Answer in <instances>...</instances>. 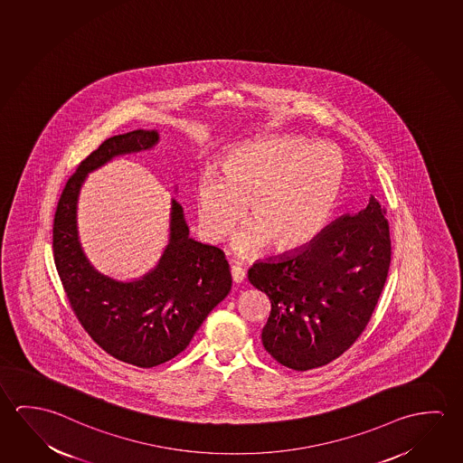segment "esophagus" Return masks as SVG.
<instances>
[{"instance_id":"1","label":"esophagus","mask_w":463,"mask_h":463,"mask_svg":"<svg viewBox=\"0 0 463 463\" xmlns=\"http://www.w3.org/2000/svg\"><path fill=\"white\" fill-rule=\"evenodd\" d=\"M231 276H232L234 284H242L243 280H245V271H243L242 268H239V266H232L231 268Z\"/></svg>"}]
</instances>
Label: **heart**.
<instances>
[{"mask_svg":"<svg viewBox=\"0 0 463 463\" xmlns=\"http://www.w3.org/2000/svg\"><path fill=\"white\" fill-rule=\"evenodd\" d=\"M345 166L331 145L296 137H268L237 145L206 169L195 185L198 221L208 239L220 241L242 216L250 222L235 234L232 250L250 258L266 243L292 250L325 229L339 202Z\"/></svg>","mask_w":463,"mask_h":463,"instance_id":"1","label":"heart"}]
</instances>
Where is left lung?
<instances>
[{
    "label": "left lung",
    "instance_id": "8db88e82",
    "mask_svg": "<svg viewBox=\"0 0 463 463\" xmlns=\"http://www.w3.org/2000/svg\"><path fill=\"white\" fill-rule=\"evenodd\" d=\"M389 265L386 210L374 197L304 247L253 263L249 280L271 300L266 352L297 372L341 356L372 318Z\"/></svg>",
    "mask_w": 463,
    "mask_h": 463
}]
</instances>
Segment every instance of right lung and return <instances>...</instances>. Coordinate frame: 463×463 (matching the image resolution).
<instances>
[{
	"label": "right lung",
	"instance_id": "right-lung-1",
	"mask_svg": "<svg viewBox=\"0 0 463 463\" xmlns=\"http://www.w3.org/2000/svg\"><path fill=\"white\" fill-rule=\"evenodd\" d=\"M158 142L156 129L107 138L69 179L53 222L54 263L77 318L101 349L140 368L181 354L232 286L224 253L190 237L184 208L175 198H171L166 247L158 263L140 278L116 279L85 255L77 203L87 175L114 158L150 152Z\"/></svg>",
	"mask_w": 463,
	"mask_h": 463
}]
</instances>
